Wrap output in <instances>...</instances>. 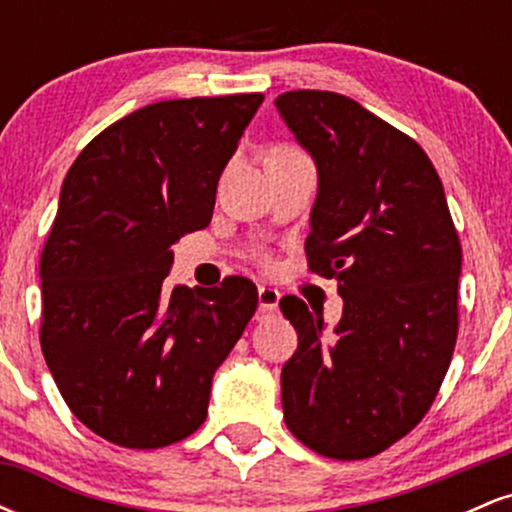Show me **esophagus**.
<instances>
[{"instance_id":"34e87169","label":"esophagus","mask_w":512,"mask_h":512,"mask_svg":"<svg viewBox=\"0 0 512 512\" xmlns=\"http://www.w3.org/2000/svg\"><path fill=\"white\" fill-rule=\"evenodd\" d=\"M281 293L272 289V286H257V301H260V313H274L279 308Z\"/></svg>"}]
</instances>
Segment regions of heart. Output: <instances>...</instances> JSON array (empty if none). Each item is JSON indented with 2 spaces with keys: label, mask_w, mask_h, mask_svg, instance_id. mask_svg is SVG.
Listing matches in <instances>:
<instances>
[{
  "label": "heart",
  "mask_w": 512,
  "mask_h": 512,
  "mask_svg": "<svg viewBox=\"0 0 512 512\" xmlns=\"http://www.w3.org/2000/svg\"><path fill=\"white\" fill-rule=\"evenodd\" d=\"M272 154H298V151L296 149H291V146H276V149L272 151ZM260 262L262 264H269V257H260Z\"/></svg>",
  "instance_id": "heart-1"
}]
</instances>
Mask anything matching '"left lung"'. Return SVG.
<instances>
[{"mask_svg": "<svg viewBox=\"0 0 512 512\" xmlns=\"http://www.w3.org/2000/svg\"><path fill=\"white\" fill-rule=\"evenodd\" d=\"M276 110L317 166L305 238L310 272L337 279L342 320L325 334L298 296L281 368L289 431L334 460H366L424 419L457 342L462 248L431 158L342 93L286 91Z\"/></svg>", "mask_w": 512, "mask_h": 512, "instance_id": "obj_1", "label": "left lung"}]
</instances>
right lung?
I'll list each match as a JSON object with an SVG mask.
<instances>
[{
	"instance_id": "right-lung-1",
	"label": "right lung",
	"mask_w": 512,
	"mask_h": 512,
	"mask_svg": "<svg viewBox=\"0 0 512 512\" xmlns=\"http://www.w3.org/2000/svg\"><path fill=\"white\" fill-rule=\"evenodd\" d=\"M262 93L134 110L81 151L40 257V346L72 414L154 450L207 419L211 380L257 308L250 279L163 291L173 245L209 226L216 185Z\"/></svg>"
}]
</instances>
